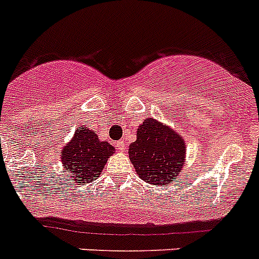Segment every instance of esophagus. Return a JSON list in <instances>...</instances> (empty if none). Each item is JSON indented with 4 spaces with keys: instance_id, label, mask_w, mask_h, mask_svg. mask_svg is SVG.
Returning <instances> with one entry per match:
<instances>
[{
    "instance_id": "34e87169",
    "label": "esophagus",
    "mask_w": 259,
    "mask_h": 259,
    "mask_svg": "<svg viewBox=\"0 0 259 259\" xmlns=\"http://www.w3.org/2000/svg\"><path fill=\"white\" fill-rule=\"evenodd\" d=\"M115 145H117V149H119V150H124L125 149L124 140H119V141H117V144H115Z\"/></svg>"
}]
</instances>
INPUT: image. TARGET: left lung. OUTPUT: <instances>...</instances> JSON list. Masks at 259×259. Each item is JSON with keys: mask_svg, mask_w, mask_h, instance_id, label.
<instances>
[{"mask_svg": "<svg viewBox=\"0 0 259 259\" xmlns=\"http://www.w3.org/2000/svg\"><path fill=\"white\" fill-rule=\"evenodd\" d=\"M185 142L177 132L148 118L137 130V140L128 149L137 175L154 185H168L181 172Z\"/></svg>", "mask_w": 259, "mask_h": 259, "instance_id": "obj_1", "label": "left lung"}]
</instances>
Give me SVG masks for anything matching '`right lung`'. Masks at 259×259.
Returning <instances> with one entry per match:
<instances>
[{
    "mask_svg": "<svg viewBox=\"0 0 259 259\" xmlns=\"http://www.w3.org/2000/svg\"><path fill=\"white\" fill-rule=\"evenodd\" d=\"M114 149L106 141H100L96 132L89 128H78L74 139L64 148L61 163L64 170L78 184H89L100 176Z\"/></svg>",
    "mask_w": 259,
    "mask_h": 259,
    "instance_id": "1",
    "label": "right lung"
}]
</instances>
